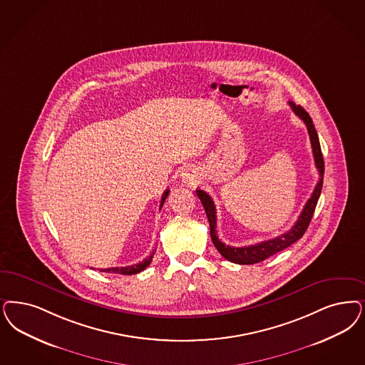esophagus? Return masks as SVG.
Masks as SVG:
<instances>
[{"instance_id":"1","label":"esophagus","mask_w":365,"mask_h":365,"mask_svg":"<svg viewBox=\"0 0 365 365\" xmlns=\"http://www.w3.org/2000/svg\"><path fill=\"white\" fill-rule=\"evenodd\" d=\"M182 180H183L186 185H195L197 180H198V175H197L195 170H192V168L183 170V173H182Z\"/></svg>"}]
</instances>
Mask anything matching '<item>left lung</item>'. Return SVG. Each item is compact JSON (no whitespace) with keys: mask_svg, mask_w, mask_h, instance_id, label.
Segmentation results:
<instances>
[{"mask_svg":"<svg viewBox=\"0 0 365 365\" xmlns=\"http://www.w3.org/2000/svg\"><path fill=\"white\" fill-rule=\"evenodd\" d=\"M291 109L294 110V113L297 114L302 121L307 126V132L310 136L312 141V148H313V155H314L315 167L319 173V180L315 186L314 191L312 194V197L309 198V201L306 202L301 215L298 217L295 225L289 229V232L277 236L275 239L267 240L262 241L253 245L248 247H230L224 244L221 240L217 236V212H215V205H214L212 197L205 192L203 190H197V195L201 200L203 209L207 215L209 220V225H210V236L213 241L214 247L217 248V251L220 252L227 260L236 263V264H255V263H260L265 259H268L269 256L275 255L277 252L286 250L291 244H294L295 241L301 239L304 235L306 229L310 225V221L313 218L315 206L317 202L319 200L321 195V190H322V183H324V173H325V165H324V156L321 152V145H319V138L317 135L314 124L312 117L309 113L302 108L301 105H297L294 102H289Z\"/></svg>","mask_w":365,"mask_h":365,"instance_id":"obj_1","label":"left lung"}]
</instances>
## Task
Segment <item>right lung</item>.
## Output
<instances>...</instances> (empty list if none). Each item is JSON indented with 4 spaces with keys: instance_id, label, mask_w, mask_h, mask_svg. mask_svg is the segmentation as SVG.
<instances>
[{
    "instance_id": "obj_1",
    "label": "right lung",
    "mask_w": 365,
    "mask_h": 365,
    "mask_svg": "<svg viewBox=\"0 0 365 365\" xmlns=\"http://www.w3.org/2000/svg\"><path fill=\"white\" fill-rule=\"evenodd\" d=\"M168 192H170V190H165V191H164L162 201H160V207L163 206L164 201H165ZM153 255H155V252H152L151 255H150L147 259H144V260L140 262L138 264L128 265V267H113V268H105V269H100V271L101 272H110V274H121V275H135V274H138V272L144 271V269L150 265Z\"/></svg>"
}]
</instances>
